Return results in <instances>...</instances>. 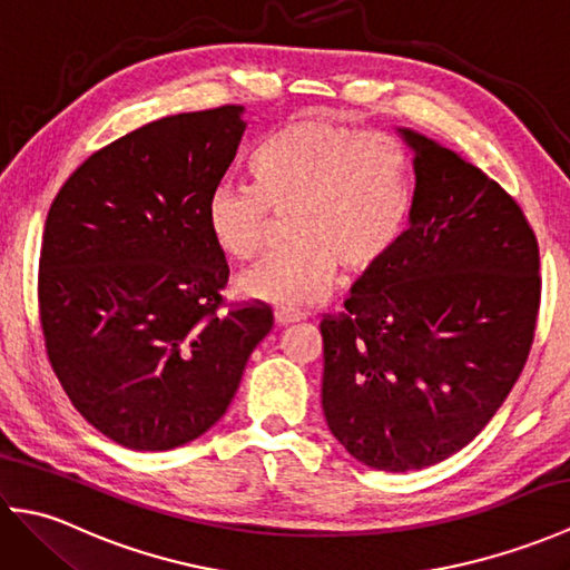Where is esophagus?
Listing matches in <instances>:
<instances>
[{"label":"esophagus","instance_id":"1","mask_svg":"<svg viewBox=\"0 0 570 570\" xmlns=\"http://www.w3.org/2000/svg\"><path fill=\"white\" fill-rule=\"evenodd\" d=\"M301 318V313H296V311H276L274 313V323L278 325V328H284V325H292V323H298Z\"/></svg>","mask_w":570,"mask_h":570}]
</instances>
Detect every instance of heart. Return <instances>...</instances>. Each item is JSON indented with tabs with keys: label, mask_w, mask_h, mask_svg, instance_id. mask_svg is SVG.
Instances as JSON below:
<instances>
[{
	"label": "heart",
	"mask_w": 570,
	"mask_h": 570,
	"mask_svg": "<svg viewBox=\"0 0 570 570\" xmlns=\"http://www.w3.org/2000/svg\"><path fill=\"white\" fill-rule=\"evenodd\" d=\"M254 186L220 184L205 200V225L225 257L252 262L269 247L274 215L292 217L294 245L237 278L259 304L304 308L337 276L382 264L411 217L404 151L357 127L304 115L278 127L254 154Z\"/></svg>",
	"instance_id": "1"
}]
</instances>
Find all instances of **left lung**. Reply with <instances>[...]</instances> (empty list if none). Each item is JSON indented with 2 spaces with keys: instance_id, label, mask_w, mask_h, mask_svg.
I'll list each match as a JSON object with an SVG mask.
<instances>
[{
  "instance_id": "left-lung-1",
  "label": "left lung",
  "mask_w": 570,
  "mask_h": 570,
  "mask_svg": "<svg viewBox=\"0 0 570 570\" xmlns=\"http://www.w3.org/2000/svg\"><path fill=\"white\" fill-rule=\"evenodd\" d=\"M414 154L409 229L321 323V402L360 463L421 470L488 426L524 370L541 298L539 245L512 196L443 144Z\"/></svg>"
}]
</instances>
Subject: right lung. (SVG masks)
Segmentation results:
<instances>
[{
    "label": "right lung",
    "mask_w": 570,
    "mask_h": 570,
    "mask_svg": "<svg viewBox=\"0 0 570 570\" xmlns=\"http://www.w3.org/2000/svg\"><path fill=\"white\" fill-rule=\"evenodd\" d=\"M245 129L239 105L156 119L95 151L48 210V360L85 421L131 451L213 429L274 325L266 306L217 313L229 269L205 200Z\"/></svg>",
    "instance_id": "1"
}]
</instances>
